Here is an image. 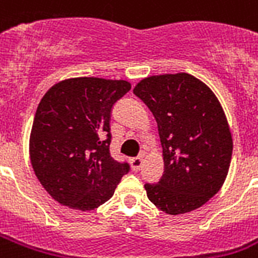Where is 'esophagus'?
<instances>
[{
	"label": "esophagus",
	"instance_id": "34e87169",
	"mask_svg": "<svg viewBox=\"0 0 258 258\" xmlns=\"http://www.w3.org/2000/svg\"><path fill=\"white\" fill-rule=\"evenodd\" d=\"M142 165H143V159L141 157L131 159V167H133L134 171H139L142 169Z\"/></svg>",
	"mask_w": 258,
	"mask_h": 258
}]
</instances>
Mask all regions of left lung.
<instances>
[{
	"mask_svg": "<svg viewBox=\"0 0 258 258\" xmlns=\"http://www.w3.org/2000/svg\"><path fill=\"white\" fill-rule=\"evenodd\" d=\"M134 93L153 112L163 149V175L145 184L149 200L171 216L201 208L220 191L232 161V134L220 101L183 72L143 79Z\"/></svg>",
	"mask_w": 258,
	"mask_h": 258,
	"instance_id": "1",
	"label": "left lung"
}]
</instances>
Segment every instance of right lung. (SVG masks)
Instances as JSON below:
<instances>
[{"instance_id":"add662e5","label":"right lung","mask_w":258,"mask_h":258,"mask_svg":"<svg viewBox=\"0 0 258 258\" xmlns=\"http://www.w3.org/2000/svg\"><path fill=\"white\" fill-rule=\"evenodd\" d=\"M131 89L125 80L67 79L40 101L29 139L34 174L54 201L88 212L113 196L127 162L109 154L111 111Z\"/></svg>"}]
</instances>
